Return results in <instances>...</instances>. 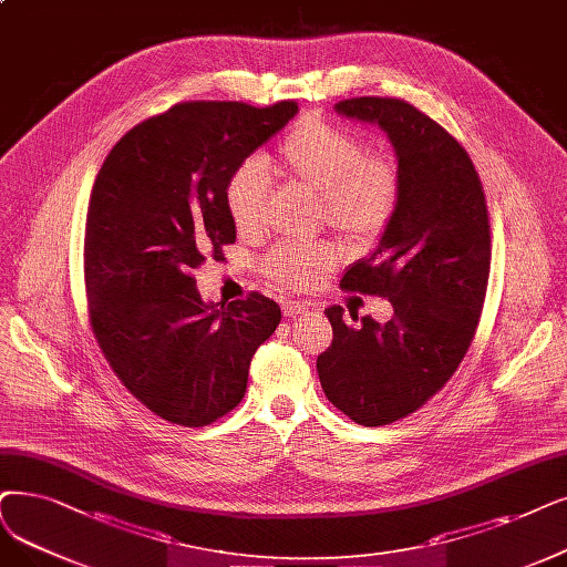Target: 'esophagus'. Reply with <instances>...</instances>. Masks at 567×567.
<instances>
[{"instance_id": "obj_1", "label": "esophagus", "mask_w": 567, "mask_h": 567, "mask_svg": "<svg viewBox=\"0 0 567 567\" xmlns=\"http://www.w3.org/2000/svg\"><path fill=\"white\" fill-rule=\"evenodd\" d=\"M281 309H284V316H286V319H292V316L305 313L309 307H307L305 302H292V300H286V302L281 305Z\"/></svg>"}]
</instances>
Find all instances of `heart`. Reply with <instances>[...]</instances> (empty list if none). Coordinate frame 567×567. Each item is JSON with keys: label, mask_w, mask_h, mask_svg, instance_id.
Instances as JSON below:
<instances>
[{"label": "heart", "mask_w": 567, "mask_h": 567, "mask_svg": "<svg viewBox=\"0 0 567 567\" xmlns=\"http://www.w3.org/2000/svg\"><path fill=\"white\" fill-rule=\"evenodd\" d=\"M281 172L321 195L326 223L344 239L370 246L391 225L400 202V169L389 155L368 153L358 134L326 121H302L279 146ZM269 172L248 157L225 181V209L241 235L256 233L267 214ZM334 265L328 244H279L262 271L286 290L319 286Z\"/></svg>", "instance_id": "b5f03b06"}]
</instances>
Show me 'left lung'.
I'll list each match as a JSON object with an SVG mask.
<instances>
[{
    "instance_id": "8db88e82",
    "label": "left lung",
    "mask_w": 567,
    "mask_h": 567,
    "mask_svg": "<svg viewBox=\"0 0 567 567\" xmlns=\"http://www.w3.org/2000/svg\"><path fill=\"white\" fill-rule=\"evenodd\" d=\"M342 116L377 123L398 155L400 202L377 251L353 262L344 290L386 298L393 319L326 309L332 344L316 360L328 400L360 425H389L440 393L465 358L486 300L491 225L467 151L398 97H353Z\"/></svg>"
}]
</instances>
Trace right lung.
Returning a JSON list of instances; mask_svg holds the SVG:
<instances>
[{
    "label": "right lung",
    "mask_w": 567,
    "mask_h": 567,
    "mask_svg": "<svg viewBox=\"0 0 567 567\" xmlns=\"http://www.w3.org/2000/svg\"><path fill=\"white\" fill-rule=\"evenodd\" d=\"M298 113L296 102H181L111 148L85 216L87 319L123 386L169 423L202 427L246 393L281 309L260 292L205 302L193 269L235 244L225 181Z\"/></svg>",
    "instance_id": "obj_1"
}]
</instances>
